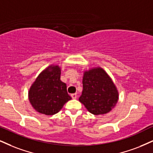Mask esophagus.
<instances>
[{
    "instance_id": "esophagus-1",
    "label": "esophagus",
    "mask_w": 153,
    "mask_h": 153,
    "mask_svg": "<svg viewBox=\"0 0 153 153\" xmlns=\"http://www.w3.org/2000/svg\"><path fill=\"white\" fill-rule=\"evenodd\" d=\"M71 98H72L73 99H76V97H77L76 94H71Z\"/></svg>"
}]
</instances>
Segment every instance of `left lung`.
<instances>
[{
  "instance_id": "obj_1",
  "label": "left lung",
  "mask_w": 153,
  "mask_h": 153,
  "mask_svg": "<svg viewBox=\"0 0 153 153\" xmlns=\"http://www.w3.org/2000/svg\"><path fill=\"white\" fill-rule=\"evenodd\" d=\"M83 91L79 99L88 112L103 115L110 112L118 100V91L109 75L101 67L84 72Z\"/></svg>"
}]
</instances>
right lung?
<instances>
[{
    "label": "right lung",
    "mask_w": 153,
    "mask_h": 153,
    "mask_svg": "<svg viewBox=\"0 0 153 153\" xmlns=\"http://www.w3.org/2000/svg\"><path fill=\"white\" fill-rule=\"evenodd\" d=\"M61 68L52 65L45 69L33 83L28 91V99L37 112L51 116L57 114L71 99L67 85L60 80Z\"/></svg>",
    "instance_id": "right-lung-1"
}]
</instances>
